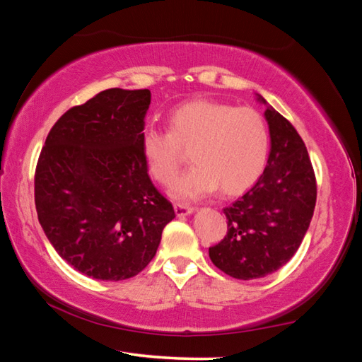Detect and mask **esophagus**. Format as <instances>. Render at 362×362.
Here are the masks:
<instances>
[{"mask_svg":"<svg viewBox=\"0 0 362 362\" xmlns=\"http://www.w3.org/2000/svg\"><path fill=\"white\" fill-rule=\"evenodd\" d=\"M174 209H175L177 217H185V216H189V214H193L194 207L187 206V204H175Z\"/></svg>","mask_w":362,"mask_h":362,"instance_id":"34e87169","label":"esophagus"}]
</instances>
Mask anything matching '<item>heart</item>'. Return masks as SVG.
<instances>
[{"label": "heart", "mask_w": 362, "mask_h": 362, "mask_svg": "<svg viewBox=\"0 0 362 362\" xmlns=\"http://www.w3.org/2000/svg\"><path fill=\"white\" fill-rule=\"evenodd\" d=\"M183 150L189 151L194 166L173 183L169 193L174 199L196 201L218 187L225 194L243 193L267 166V121L254 108L198 99L170 113L169 131L146 127L140 136L146 170L161 185L175 179Z\"/></svg>", "instance_id": "obj_1"}]
</instances>
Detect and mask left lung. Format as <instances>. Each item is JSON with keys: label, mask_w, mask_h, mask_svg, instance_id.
Listing matches in <instances>:
<instances>
[{"label": "left lung", "mask_w": 362, "mask_h": 362, "mask_svg": "<svg viewBox=\"0 0 362 362\" xmlns=\"http://www.w3.org/2000/svg\"><path fill=\"white\" fill-rule=\"evenodd\" d=\"M267 105V168L240 199L225 207L228 231L209 247L214 265L231 278L257 279L284 267L297 252L316 204V179L302 137L262 95Z\"/></svg>", "instance_id": "1"}]
</instances>
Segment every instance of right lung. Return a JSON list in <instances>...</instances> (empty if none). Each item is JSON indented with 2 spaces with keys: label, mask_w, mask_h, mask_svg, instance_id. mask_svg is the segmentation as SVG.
<instances>
[{
  "label": "right lung",
  "mask_w": 362,
  "mask_h": 362,
  "mask_svg": "<svg viewBox=\"0 0 362 362\" xmlns=\"http://www.w3.org/2000/svg\"><path fill=\"white\" fill-rule=\"evenodd\" d=\"M150 100L148 89L102 90L60 116L41 150L38 220L56 252L86 276H136L175 217L140 151Z\"/></svg>",
  "instance_id": "obj_1"
}]
</instances>
